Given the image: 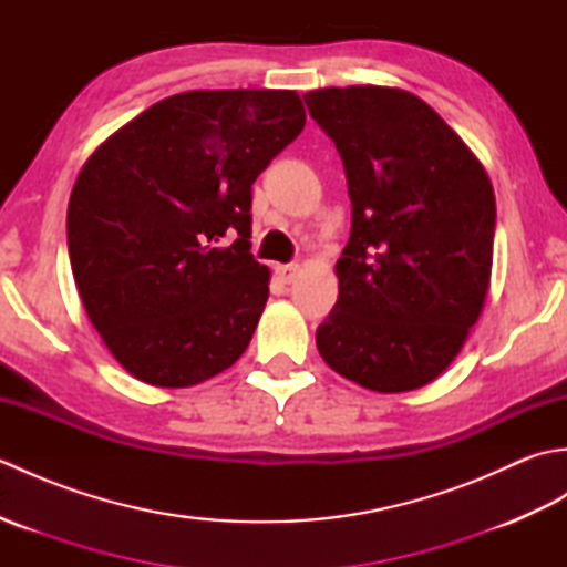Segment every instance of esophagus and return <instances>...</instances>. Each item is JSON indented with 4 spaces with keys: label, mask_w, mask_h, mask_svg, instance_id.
<instances>
[{
    "label": "esophagus",
    "mask_w": 567,
    "mask_h": 567,
    "mask_svg": "<svg viewBox=\"0 0 567 567\" xmlns=\"http://www.w3.org/2000/svg\"><path fill=\"white\" fill-rule=\"evenodd\" d=\"M272 270H275V275H277V280L285 282V285H290V282H295V277H297V272H299V265H297V262L275 265Z\"/></svg>",
    "instance_id": "34e87169"
}]
</instances>
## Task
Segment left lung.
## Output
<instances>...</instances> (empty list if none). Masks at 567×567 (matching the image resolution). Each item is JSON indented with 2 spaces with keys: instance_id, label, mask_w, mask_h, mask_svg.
Wrapping results in <instances>:
<instances>
[{
  "instance_id": "obj_1",
  "label": "left lung",
  "mask_w": 567,
  "mask_h": 567,
  "mask_svg": "<svg viewBox=\"0 0 567 567\" xmlns=\"http://www.w3.org/2000/svg\"><path fill=\"white\" fill-rule=\"evenodd\" d=\"M305 102L341 155L351 197L319 353L365 390L424 388L485 305L497 216L489 177L412 92L358 84L307 92Z\"/></svg>"
}]
</instances>
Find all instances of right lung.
<instances>
[{
  "mask_svg": "<svg viewBox=\"0 0 567 567\" xmlns=\"http://www.w3.org/2000/svg\"><path fill=\"white\" fill-rule=\"evenodd\" d=\"M305 122L292 90L183 92L84 163L68 204L70 265L131 375L189 388L244 355L270 280L250 256V187Z\"/></svg>",
  "mask_w": 567,
  "mask_h": 567,
  "instance_id": "1",
  "label": "right lung"
}]
</instances>
